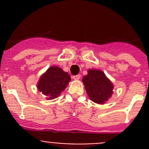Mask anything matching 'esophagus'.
<instances>
[{
	"instance_id": "obj_1",
	"label": "esophagus",
	"mask_w": 149,
	"mask_h": 149,
	"mask_svg": "<svg viewBox=\"0 0 149 149\" xmlns=\"http://www.w3.org/2000/svg\"><path fill=\"white\" fill-rule=\"evenodd\" d=\"M73 79H74V80H79V79H80V75H76V76H73Z\"/></svg>"
}]
</instances>
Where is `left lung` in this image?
I'll return each instance as SVG.
<instances>
[{
  "label": "left lung",
  "instance_id": "left-lung-1",
  "mask_svg": "<svg viewBox=\"0 0 149 149\" xmlns=\"http://www.w3.org/2000/svg\"><path fill=\"white\" fill-rule=\"evenodd\" d=\"M83 82L88 97L94 102L103 104L110 98L113 84L100 70H88Z\"/></svg>",
  "mask_w": 149,
  "mask_h": 149
}]
</instances>
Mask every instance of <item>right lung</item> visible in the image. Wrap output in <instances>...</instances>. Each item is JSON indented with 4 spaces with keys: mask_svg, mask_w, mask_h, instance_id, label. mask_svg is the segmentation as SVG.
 Returning a JSON list of instances; mask_svg holds the SVG:
<instances>
[{
    "mask_svg": "<svg viewBox=\"0 0 149 149\" xmlns=\"http://www.w3.org/2000/svg\"><path fill=\"white\" fill-rule=\"evenodd\" d=\"M70 81L68 73L61 68L52 66L42 75L37 84V88L48 100L57 98Z\"/></svg>",
    "mask_w": 149,
    "mask_h": 149,
    "instance_id": "right-lung-1",
    "label": "right lung"
}]
</instances>
